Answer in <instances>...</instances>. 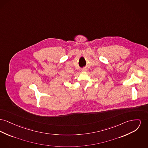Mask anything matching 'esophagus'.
<instances>
[{
    "label": "esophagus",
    "mask_w": 148,
    "mask_h": 148,
    "mask_svg": "<svg viewBox=\"0 0 148 148\" xmlns=\"http://www.w3.org/2000/svg\"><path fill=\"white\" fill-rule=\"evenodd\" d=\"M87 70V69H85V68H84V69H82V71H86Z\"/></svg>",
    "instance_id": "obj_1"
}]
</instances>
